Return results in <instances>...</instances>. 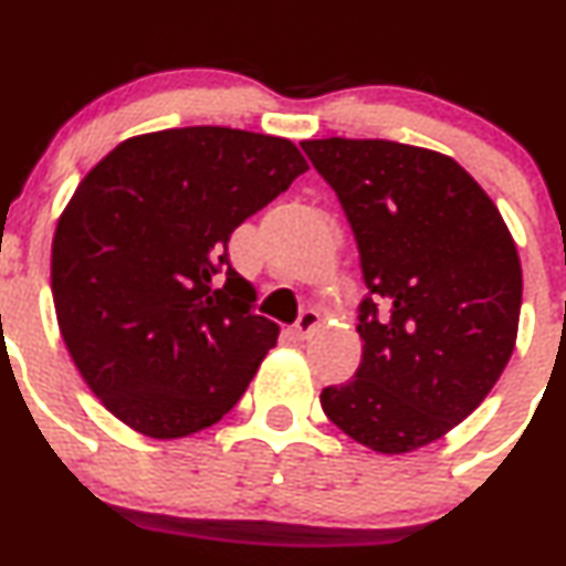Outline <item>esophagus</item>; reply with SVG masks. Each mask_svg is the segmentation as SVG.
I'll return each instance as SVG.
<instances>
[{"label":"esophagus","instance_id":"1","mask_svg":"<svg viewBox=\"0 0 566 566\" xmlns=\"http://www.w3.org/2000/svg\"><path fill=\"white\" fill-rule=\"evenodd\" d=\"M318 324H322V316H318L316 311H303L301 318H297V324H295V337L308 339L313 332L318 329Z\"/></svg>","mask_w":566,"mask_h":566}]
</instances>
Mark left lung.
Returning a JSON list of instances; mask_svg holds the SVG:
<instances>
[{
    "instance_id": "8db88e82",
    "label": "left lung",
    "mask_w": 566,
    "mask_h": 566,
    "mask_svg": "<svg viewBox=\"0 0 566 566\" xmlns=\"http://www.w3.org/2000/svg\"><path fill=\"white\" fill-rule=\"evenodd\" d=\"M356 234L369 287L360 366L324 387L348 438L398 455L430 446L478 408L514 353L522 265L485 189L448 155L387 139H305Z\"/></svg>"
}]
</instances>
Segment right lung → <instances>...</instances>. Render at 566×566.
I'll return each mask as SVG.
<instances>
[{
  "label": "right lung",
  "mask_w": 566,
  "mask_h": 566,
  "mask_svg": "<svg viewBox=\"0 0 566 566\" xmlns=\"http://www.w3.org/2000/svg\"><path fill=\"white\" fill-rule=\"evenodd\" d=\"M308 171L290 139L187 126L120 142L73 192L52 240L60 335L99 403L176 440L234 408L279 326L227 244Z\"/></svg>",
  "instance_id": "right-lung-1"
}]
</instances>
